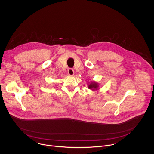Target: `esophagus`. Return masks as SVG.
<instances>
[{
    "instance_id": "esophagus-1",
    "label": "esophagus",
    "mask_w": 154,
    "mask_h": 154,
    "mask_svg": "<svg viewBox=\"0 0 154 154\" xmlns=\"http://www.w3.org/2000/svg\"><path fill=\"white\" fill-rule=\"evenodd\" d=\"M67 72L70 76H73L74 75V70L72 68H69L67 70Z\"/></svg>"
}]
</instances>
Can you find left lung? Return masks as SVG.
Returning <instances> with one entry per match:
<instances>
[{
	"label": "left lung",
	"mask_w": 154,
	"mask_h": 154,
	"mask_svg": "<svg viewBox=\"0 0 154 154\" xmlns=\"http://www.w3.org/2000/svg\"><path fill=\"white\" fill-rule=\"evenodd\" d=\"M98 87H99V85H98V83H97L95 82H91V84L89 85H88V88L91 89L93 91L98 89Z\"/></svg>",
	"instance_id": "left-lung-1"
}]
</instances>
